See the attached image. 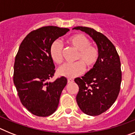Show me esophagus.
<instances>
[{"label":"esophagus","mask_w":135,"mask_h":135,"mask_svg":"<svg viewBox=\"0 0 135 135\" xmlns=\"http://www.w3.org/2000/svg\"><path fill=\"white\" fill-rule=\"evenodd\" d=\"M74 82L73 80L70 79V78H68V83H71V82Z\"/></svg>","instance_id":"1"}]
</instances>
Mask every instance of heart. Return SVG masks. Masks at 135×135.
Masks as SVG:
<instances>
[{"instance_id":"1","label":"heart","mask_w":135,"mask_h":135,"mask_svg":"<svg viewBox=\"0 0 135 135\" xmlns=\"http://www.w3.org/2000/svg\"><path fill=\"white\" fill-rule=\"evenodd\" d=\"M68 43L71 48L77 51L75 64H65L58 69L57 73L66 78H73L84 73L85 67L90 70L95 67L99 57L98 49L90 45V40L82 34L73 35L68 39ZM50 56L55 63L61 64L63 61V46L58 40H55L51 45Z\"/></svg>"}]
</instances>
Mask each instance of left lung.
<instances>
[{"mask_svg":"<svg viewBox=\"0 0 135 135\" xmlns=\"http://www.w3.org/2000/svg\"><path fill=\"white\" fill-rule=\"evenodd\" d=\"M73 29L89 34L99 52L95 67L81 78L74 80L79 87L76 101L84 114L100 115L114 104L118 96L122 81L120 57L112 42L101 32L82 26Z\"/></svg>","mask_w":135,"mask_h":135,"instance_id":"8db88e82","label":"left lung"}]
</instances>
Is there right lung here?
Masks as SVG:
<instances>
[{"instance_id": "right-lung-1", "label": "right lung", "mask_w": 135, "mask_h": 135, "mask_svg": "<svg viewBox=\"0 0 135 135\" xmlns=\"http://www.w3.org/2000/svg\"><path fill=\"white\" fill-rule=\"evenodd\" d=\"M68 31L52 26L32 31L23 40L15 57L14 84L22 105L37 116H49L55 112L68 82L64 76L53 82L48 80L55 72L50 46Z\"/></svg>"}]
</instances>
